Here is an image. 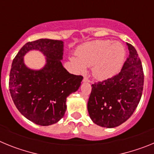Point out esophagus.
<instances>
[{
    "label": "esophagus",
    "mask_w": 154,
    "mask_h": 154,
    "mask_svg": "<svg viewBox=\"0 0 154 154\" xmlns=\"http://www.w3.org/2000/svg\"><path fill=\"white\" fill-rule=\"evenodd\" d=\"M83 82H90V80L89 79L87 78V77H84L83 78Z\"/></svg>",
    "instance_id": "34e87169"
}]
</instances>
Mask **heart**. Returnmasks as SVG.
<instances>
[{
    "label": "heart",
    "mask_w": 154,
    "mask_h": 154,
    "mask_svg": "<svg viewBox=\"0 0 154 154\" xmlns=\"http://www.w3.org/2000/svg\"><path fill=\"white\" fill-rule=\"evenodd\" d=\"M78 58L72 57L71 62L77 72H85L92 67V75L98 79H107L121 69L126 51L123 45L110 40H98L85 45L77 52Z\"/></svg>",
    "instance_id": "1"
}]
</instances>
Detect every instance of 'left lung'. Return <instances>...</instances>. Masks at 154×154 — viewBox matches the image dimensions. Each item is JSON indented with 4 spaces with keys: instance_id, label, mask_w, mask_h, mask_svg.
I'll list each match as a JSON object with an SVG mask.
<instances>
[{
    "instance_id": "1",
    "label": "left lung",
    "mask_w": 154,
    "mask_h": 154,
    "mask_svg": "<svg viewBox=\"0 0 154 154\" xmlns=\"http://www.w3.org/2000/svg\"><path fill=\"white\" fill-rule=\"evenodd\" d=\"M130 55L119 74L92 85L88 112L96 125L114 128L126 122L138 106L144 75L137 50L126 43Z\"/></svg>"
}]
</instances>
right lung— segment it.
Wrapping results in <instances>:
<instances>
[{
	"label": "right lung",
	"mask_w": 154,
	"mask_h": 154,
	"mask_svg": "<svg viewBox=\"0 0 154 154\" xmlns=\"http://www.w3.org/2000/svg\"><path fill=\"white\" fill-rule=\"evenodd\" d=\"M64 42L42 38L29 42L12 62L9 89L14 103L24 117L35 124L58 123L66 111V99L78 90L83 77L70 74L62 65ZM38 50L46 56V65L39 70L27 67L23 56Z\"/></svg>",
	"instance_id": "right-lung-1"
}]
</instances>
